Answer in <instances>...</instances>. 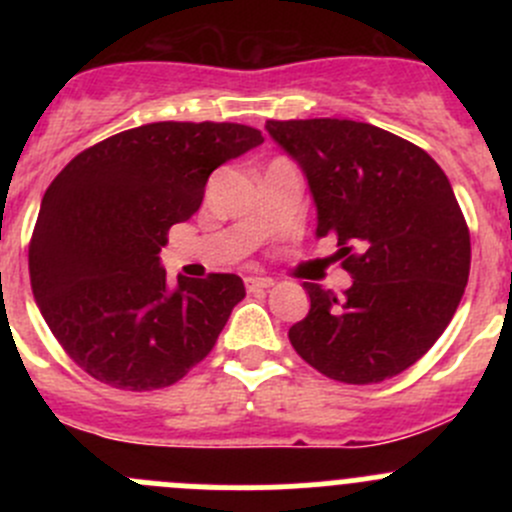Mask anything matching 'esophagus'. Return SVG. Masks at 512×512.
Here are the masks:
<instances>
[{"label": "esophagus", "mask_w": 512, "mask_h": 512, "mask_svg": "<svg viewBox=\"0 0 512 512\" xmlns=\"http://www.w3.org/2000/svg\"><path fill=\"white\" fill-rule=\"evenodd\" d=\"M272 285H275V282H272L270 277H257V275L245 277L247 292H262V289H270Z\"/></svg>", "instance_id": "obj_1"}]
</instances>
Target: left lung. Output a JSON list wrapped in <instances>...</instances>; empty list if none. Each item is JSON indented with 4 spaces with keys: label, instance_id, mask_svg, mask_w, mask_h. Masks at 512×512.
<instances>
[{
    "label": "left lung",
    "instance_id": "obj_1",
    "mask_svg": "<svg viewBox=\"0 0 512 512\" xmlns=\"http://www.w3.org/2000/svg\"><path fill=\"white\" fill-rule=\"evenodd\" d=\"M299 163L317 237L337 235L352 275L342 299L304 282L309 314L294 352L344 384H379L416 364L456 314L471 272V232L441 165L426 151L347 118L267 121Z\"/></svg>",
    "mask_w": 512,
    "mask_h": 512
}]
</instances>
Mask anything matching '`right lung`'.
<instances>
[{
	"label": "right lung",
	"mask_w": 512,
	"mask_h": 512,
	"mask_svg": "<svg viewBox=\"0 0 512 512\" xmlns=\"http://www.w3.org/2000/svg\"><path fill=\"white\" fill-rule=\"evenodd\" d=\"M262 141L242 123H146L86 148L51 180L29 277L41 317L86 374L153 391L210 354L245 285L213 272L170 289L158 255L170 227L200 208L210 173Z\"/></svg>",
	"instance_id": "right-lung-1"
}]
</instances>
